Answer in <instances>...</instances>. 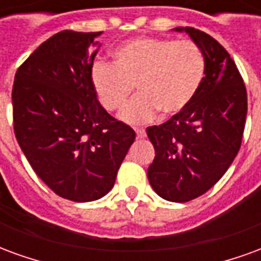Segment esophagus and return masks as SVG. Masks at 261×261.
Listing matches in <instances>:
<instances>
[{
  "label": "esophagus",
  "instance_id": "esophagus-1",
  "mask_svg": "<svg viewBox=\"0 0 261 261\" xmlns=\"http://www.w3.org/2000/svg\"><path fill=\"white\" fill-rule=\"evenodd\" d=\"M136 136H137V138H138V140H141V138H144V137H145V131H144V130H138V128H137V130H136Z\"/></svg>",
  "mask_w": 261,
  "mask_h": 261
}]
</instances>
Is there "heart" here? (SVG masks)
<instances>
[{
  "instance_id": "b5f03b06",
  "label": "heart",
  "mask_w": 261,
  "mask_h": 261,
  "mask_svg": "<svg viewBox=\"0 0 261 261\" xmlns=\"http://www.w3.org/2000/svg\"><path fill=\"white\" fill-rule=\"evenodd\" d=\"M205 76V60L193 40L137 37L114 50L113 64H96L92 85L97 102L114 113L128 102L133 88L138 96L120 119L128 124L183 113L194 102Z\"/></svg>"
}]
</instances>
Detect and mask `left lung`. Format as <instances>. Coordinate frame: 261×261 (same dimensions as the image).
<instances>
[{
    "instance_id": "1",
    "label": "left lung",
    "mask_w": 261,
    "mask_h": 261,
    "mask_svg": "<svg viewBox=\"0 0 261 261\" xmlns=\"http://www.w3.org/2000/svg\"><path fill=\"white\" fill-rule=\"evenodd\" d=\"M175 31L201 48L205 76L190 108L147 128L155 148L148 180L165 200L186 202L208 192L239 152L247 93L235 61L214 37L189 26Z\"/></svg>"
}]
</instances>
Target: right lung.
I'll list each match as a JSON object with an SVG mask.
<instances>
[{"label":"right lung","instance_id":"add662e5","mask_svg":"<svg viewBox=\"0 0 261 261\" xmlns=\"http://www.w3.org/2000/svg\"><path fill=\"white\" fill-rule=\"evenodd\" d=\"M100 33H56L18 68L12 88L20 149L57 196L76 202L112 190L136 140L134 130L112 117L93 91V46Z\"/></svg>","mask_w":261,"mask_h":261}]
</instances>
